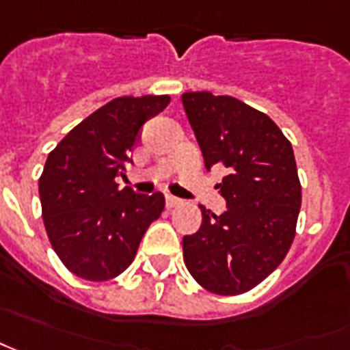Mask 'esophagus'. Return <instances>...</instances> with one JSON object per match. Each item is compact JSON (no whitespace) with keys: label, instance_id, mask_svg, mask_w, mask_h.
I'll return each mask as SVG.
<instances>
[{"label":"esophagus","instance_id":"1","mask_svg":"<svg viewBox=\"0 0 350 350\" xmlns=\"http://www.w3.org/2000/svg\"><path fill=\"white\" fill-rule=\"evenodd\" d=\"M165 204H167V208H175V206H179L180 200L179 198H175V196H171V194H167V196H165Z\"/></svg>","mask_w":350,"mask_h":350}]
</instances>
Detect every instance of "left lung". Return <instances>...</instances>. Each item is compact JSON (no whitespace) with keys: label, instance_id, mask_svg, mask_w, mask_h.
Segmentation results:
<instances>
[{"label":"left lung","instance_id":"obj_1","mask_svg":"<svg viewBox=\"0 0 350 350\" xmlns=\"http://www.w3.org/2000/svg\"><path fill=\"white\" fill-rule=\"evenodd\" d=\"M204 167L221 170L225 212L200 206L202 225L183 237L187 269L215 295H241L283 262L295 239L301 183L293 146L268 115L231 96L185 92Z\"/></svg>","mask_w":350,"mask_h":350}]
</instances>
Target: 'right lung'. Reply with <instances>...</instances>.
<instances>
[{"mask_svg":"<svg viewBox=\"0 0 350 350\" xmlns=\"http://www.w3.org/2000/svg\"><path fill=\"white\" fill-rule=\"evenodd\" d=\"M170 96H123L102 105L49 152L38 191L49 243L65 268L88 281L123 273L165 206L161 192L119 189L140 126Z\"/></svg>","mask_w":350,"mask_h":350,"instance_id":"1","label":"right lung"}]
</instances>
